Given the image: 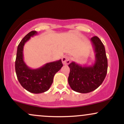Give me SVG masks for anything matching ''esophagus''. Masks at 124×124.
I'll list each match as a JSON object with an SVG mask.
<instances>
[{
  "instance_id": "34e87169",
  "label": "esophagus",
  "mask_w": 124,
  "mask_h": 124,
  "mask_svg": "<svg viewBox=\"0 0 124 124\" xmlns=\"http://www.w3.org/2000/svg\"><path fill=\"white\" fill-rule=\"evenodd\" d=\"M62 61L63 65H68V64L70 63V58H69V56H63L62 58Z\"/></svg>"
}]
</instances>
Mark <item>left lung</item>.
Here are the masks:
<instances>
[{"label":"left lung","instance_id":"1","mask_svg":"<svg viewBox=\"0 0 124 124\" xmlns=\"http://www.w3.org/2000/svg\"><path fill=\"white\" fill-rule=\"evenodd\" d=\"M90 41L95 52L93 65L82 66L72 62L68 65L70 68L68 83L71 89L78 93H87L97 89L107 72V58L103 44L96 36L92 37Z\"/></svg>","mask_w":124,"mask_h":124}]
</instances>
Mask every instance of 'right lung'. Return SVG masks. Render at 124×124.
I'll use <instances>...</instances> for the list:
<instances>
[{
	"label": "right lung",
	"instance_id": "1",
	"mask_svg": "<svg viewBox=\"0 0 124 124\" xmlns=\"http://www.w3.org/2000/svg\"><path fill=\"white\" fill-rule=\"evenodd\" d=\"M32 31L23 38L18 44L15 62V69L18 82L23 87L32 93L38 94L46 92L53 82L54 77L63 66L61 59L49 62L38 69H31L23 59V48L31 37L36 35Z\"/></svg>",
	"mask_w": 124,
	"mask_h": 124
}]
</instances>
